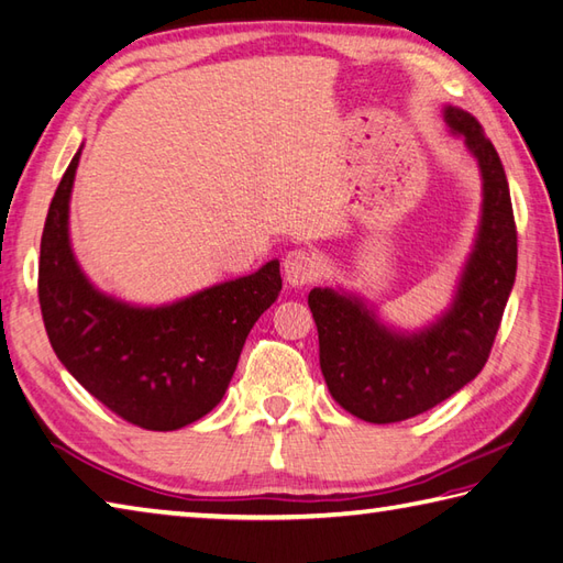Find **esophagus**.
Masks as SVG:
<instances>
[{
	"label": "esophagus",
	"mask_w": 563,
	"mask_h": 563,
	"mask_svg": "<svg viewBox=\"0 0 563 563\" xmlns=\"http://www.w3.org/2000/svg\"><path fill=\"white\" fill-rule=\"evenodd\" d=\"M283 268H285V280L295 285V288H302V285H309L319 278L321 261L317 258L314 251L292 249L285 254Z\"/></svg>",
	"instance_id": "1"
}]
</instances>
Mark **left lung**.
<instances>
[{"label":"left lung","instance_id":"8db88e82","mask_svg":"<svg viewBox=\"0 0 563 563\" xmlns=\"http://www.w3.org/2000/svg\"><path fill=\"white\" fill-rule=\"evenodd\" d=\"M445 121L464 135L484 178L479 239L450 312L430 329L404 336L382 327L355 297L314 288L307 300L331 397L367 423L413 418L479 375L516 283L518 230L504 164L472 113L448 106Z\"/></svg>","mask_w":563,"mask_h":563}]
</instances>
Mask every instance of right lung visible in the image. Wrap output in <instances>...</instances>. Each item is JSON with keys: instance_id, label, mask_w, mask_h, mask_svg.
I'll list each match as a JSON object with an SVG mask.
<instances>
[{"instance_id": "right-lung-1", "label": "right lung", "mask_w": 563, "mask_h": 563, "mask_svg": "<svg viewBox=\"0 0 563 563\" xmlns=\"http://www.w3.org/2000/svg\"><path fill=\"white\" fill-rule=\"evenodd\" d=\"M79 154L63 174L41 236L38 302L55 355L123 421L176 430L224 397L251 327L275 302L280 263L157 309L101 295L69 246L67 214Z\"/></svg>"}]
</instances>
